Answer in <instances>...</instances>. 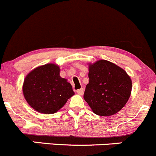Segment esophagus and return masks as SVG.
Segmentation results:
<instances>
[{
  "instance_id": "obj_1",
  "label": "esophagus",
  "mask_w": 156,
  "mask_h": 156,
  "mask_svg": "<svg viewBox=\"0 0 156 156\" xmlns=\"http://www.w3.org/2000/svg\"><path fill=\"white\" fill-rule=\"evenodd\" d=\"M77 94H79V95H83V94H84V89L83 88H81V89H78L76 90Z\"/></svg>"
}]
</instances>
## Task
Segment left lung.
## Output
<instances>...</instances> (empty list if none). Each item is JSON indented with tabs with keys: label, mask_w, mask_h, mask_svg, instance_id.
I'll list each match as a JSON object with an SVG mask.
<instances>
[{
	"label": "left lung",
	"mask_w": 156,
	"mask_h": 156,
	"mask_svg": "<svg viewBox=\"0 0 156 156\" xmlns=\"http://www.w3.org/2000/svg\"><path fill=\"white\" fill-rule=\"evenodd\" d=\"M84 99L95 114L109 116L120 111L130 96L132 82L124 69L107 60L89 66Z\"/></svg>",
	"instance_id": "8db88e82"
}]
</instances>
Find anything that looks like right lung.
Returning a JSON list of instances; mask_svg holds the SVG:
<instances>
[{
	"label": "right lung",
	"instance_id": "right-lung-1",
	"mask_svg": "<svg viewBox=\"0 0 156 156\" xmlns=\"http://www.w3.org/2000/svg\"><path fill=\"white\" fill-rule=\"evenodd\" d=\"M59 67L46 64L34 69L26 77L23 94L34 110L52 114L60 109L74 95L71 84L59 76Z\"/></svg>",
	"mask_w": 156,
	"mask_h": 156
}]
</instances>
